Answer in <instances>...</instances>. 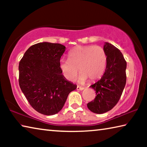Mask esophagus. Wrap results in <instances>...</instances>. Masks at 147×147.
Wrapping results in <instances>:
<instances>
[{"mask_svg":"<svg viewBox=\"0 0 147 147\" xmlns=\"http://www.w3.org/2000/svg\"><path fill=\"white\" fill-rule=\"evenodd\" d=\"M76 89H77V90H83V89H84V88L82 86H77V88H76Z\"/></svg>","mask_w":147,"mask_h":147,"instance_id":"1","label":"esophagus"}]
</instances>
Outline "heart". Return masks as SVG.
I'll list each match as a JSON object with an SVG mask.
<instances>
[{
	"mask_svg": "<svg viewBox=\"0 0 147 147\" xmlns=\"http://www.w3.org/2000/svg\"><path fill=\"white\" fill-rule=\"evenodd\" d=\"M107 63V56L102 47L98 45L77 46L69 51L68 59L59 61V67L65 78L73 81L78 77L80 82L89 78L90 81L98 79L102 75Z\"/></svg>",
	"mask_w": 147,
	"mask_h": 147,
	"instance_id": "b5f03b06",
	"label": "heart"
}]
</instances>
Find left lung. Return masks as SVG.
<instances>
[{
    "instance_id": "8db88e82",
    "label": "left lung",
    "mask_w": 147,
    "mask_h": 147,
    "mask_svg": "<svg viewBox=\"0 0 147 147\" xmlns=\"http://www.w3.org/2000/svg\"><path fill=\"white\" fill-rule=\"evenodd\" d=\"M105 72L98 82L90 86L96 93L94 100L87 104L92 112L101 114L111 110L120 99L126 82V61L119 50L106 42Z\"/></svg>"
}]
</instances>
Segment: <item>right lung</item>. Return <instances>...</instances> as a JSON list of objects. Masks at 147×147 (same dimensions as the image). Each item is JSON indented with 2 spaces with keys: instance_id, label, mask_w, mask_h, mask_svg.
<instances>
[{
  "instance_id": "1",
  "label": "right lung",
  "mask_w": 147,
  "mask_h": 147,
  "mask_svg": "<svg viewBox=\"0 0 147 147\" xmlns=\"http://www.w3.org/2000/svg\"><path fill=\"white\" fill-rule=\"evenodd\" d=\"M65 51L61 44L39 43L30 47L19 62L20 88L32 108L43 115L58 113L77 88L59 69Z\"/></svg>"
}]
</instances>
